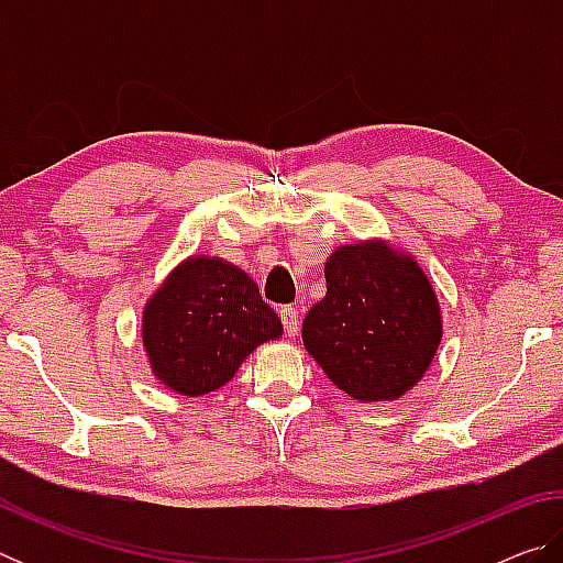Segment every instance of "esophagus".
<instances>
[{
    "label": "esophagus",
    "mask_w": 563,
    "mask_h": 563,
    "mask_svg": "<svg viewBox=\"0 0 563 563\" xmlns=\"http://www.w3.org/2000/svg\"><path fill=\"white\" fill-rule=\"evenodd\" d=\"M280 320H283L285 332H288V338L298 335V330H300L298 308H292V305H285V308H280Z\"/></svg>",
    "instance_id": "esophagus-1"
}]
</instances>
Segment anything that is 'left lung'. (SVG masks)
Wrapping results in <instances>:
<instances>
[{
    "label": "left lung",
    "instance_id": "1",
    "mask_svg": "<svg viewBox=\"0 0 563 563\" xmlns=\"http://www.w3.org/2000/svg\"><path fill=\"white\" fill-rule=\"evenodd\" d=\"M325 280V298L302 320L305 350L360 402L405 395L442 340L440 302L422 268L385 243H357L330 255Z\"/></svg>",
    "mask_w": 563,
    "mask_h": 563
}]
</instances>
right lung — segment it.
I'll return each instance as SVG.
<instances>
[{"label": "right lung", "instance_id": "add662e5", "mask_svg": "<svg viewBox=\"0 0 563 563\" xmlns=\"http://www.w3.org/2000/svg\"><path fill=\"white\" fill-rule=\"evenodd\" d=\"M280 332V320L261 298L258 285L218 258L180 263L144 310L151 369L186 397L223 387L261 342Z\"/></svg>", "mask_w": 563, "mask_h": 563}]
</instances>
